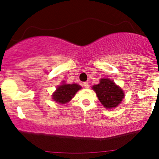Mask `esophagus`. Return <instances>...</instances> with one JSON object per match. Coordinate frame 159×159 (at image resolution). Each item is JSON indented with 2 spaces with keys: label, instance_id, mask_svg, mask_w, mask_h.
<instances>
[{
  "label": "esophagus",
  "instance_id": "esophagus-1",
  "mask_svg": "<svg viewBox=\"0 0 159 159\" xmlns=\"http://www.w3.org/2000/svg\"><path fill=\"white\" fill-rule=\"evenodd\" d=\"M83 86H84V88H87V89L89 88V87H90L88 82H84V83L83 84Z\"/></svg>",
  "mask_w": 159,
  "mask_h": 159
}]
</instances>
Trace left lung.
I'll list each match as a JSON object with an SVG mask.
<instances>
[{
  "label": "left lung",
  "mask_w": 159,
  "mask_h": 159,
  "mask_svg": "<svg viewBox=\"0 0 159 159\" xmlns=\"http://www.w3.org/2000/svg\"><path fill=\"white\" fill-rule=\"evenodd\" d=\"M93 90L96 93L98 100L106 108L116 107L124 97V93L121 88L107 78L100 80L98 84L93 86Z\"/></svg>",
  "instance_id": "8db88e82"
}]
</instances>
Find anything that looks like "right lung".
<instances>
[{
	"label": "right lung",
	"instance_id": "right-lung-1",
	"mask_svg": "<svg viewBox=\"0 0 159 159\" xmlns=\"http://www.w3.org/2000/svg\"><path fill=\"white\" fill-rule=\"evenodd\" d=\"M80 89H81V87L77 84H62L57 88V90L53 94L52 98L54 101L57 103L65 104L70 101Z\"/></svg>",
	"mask_w": 159,
	"mask_h": 159
}]
</instances>
